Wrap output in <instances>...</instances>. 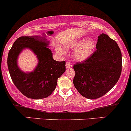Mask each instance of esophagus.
<instances>
[{
    "label": "esophagus",
    "instance_id": "esophagus-1",
    "mask_svg": "<svg viewBox=\"0 0 131 131\" xmlns=\"http://www.w3.org/2000/svg\"><path fill=\"white\" fill-rule=\"evenodd\" d=\"M66 66L67 68H70V67H72V64H71V63L70 62H67L66 64Z\"/></svg>",
    "mask_w": 131,
    "mask_h": 131
}]
</instances>
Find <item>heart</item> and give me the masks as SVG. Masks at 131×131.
Masks as SVG:
<instances>
[{"mask_svg":"<svg viewBox=\"0 0 131 131\" xmlns=\"http://www.w3.org/2000/svg\"><path fill=\"white\" fill-rule=\"evenodd\" d=\"M66 47L67 49L75 50L73 53L74 59L78 61H83L89 58L94 52L96 42L93 39L82 38L69 43ZM58 51L62 53L59 48H58Z\"/></svg>","mask_w":131,"mask_h":131,"instance_id":"obj_1","label":"heart"}]
</instances>
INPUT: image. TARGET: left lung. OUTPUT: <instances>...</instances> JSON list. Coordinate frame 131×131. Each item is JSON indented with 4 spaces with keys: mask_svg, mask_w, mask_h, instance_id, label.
Segmentation results:
<instances>
[{
    "mask_svg": "<svg viewBox=\"0 0 131 131\" xmlns=\"http://www.w3.org/2000/svg\"><path fill=\"white\" fill-rule=\"evenodd\" d=\"M96 50L81 63L73 66V84L88 99H96L107 93L122 73V52L117 43L102 33L98 36Z\"/></svg>",
    "mask_w": 131,
    "mask_h": 131,
    "instance_id": "obj_1",
    "label": "left lung"
}]
</instances>
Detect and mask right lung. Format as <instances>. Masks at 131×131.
I'll return each instance as SVG.
<instances>
[{"label": "right lung", "instance_id": "right-lung-1", "mask_svg": "<svg viewBox=\"0 0 131 131\" xmlns=\"http://www.w3.org/2000/svg\"><path fill=\"white\" fill-rule=\"evenodd\" d=\"M49 41L40 36H21L14 42L8 54L7 64L13 82L25 96L35 100L50 96L57 85L58 79L65 72V61L53 59L48 48ZM30 49L37 55L38 63L30 72L21 71L17 65V58L22 50Z\"/></svg>", "mask_w": 131, "mask_h": 131}]
</instances>
